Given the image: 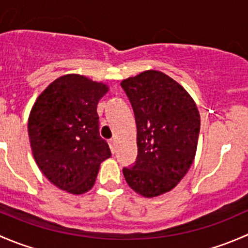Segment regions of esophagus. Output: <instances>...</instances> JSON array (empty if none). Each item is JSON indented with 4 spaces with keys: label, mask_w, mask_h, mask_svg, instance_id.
<instances>
[{
    "label": "esophagus",
    "mask_w": 248,
    "mask_h": 248,
    "mask_svg": "<svg viewBox=\"0 0 248 248\" xmlns=\"http://www.w3.org/2000/svg\"><path fill=\"white\" fill-rule=\"evenodd\" d=\"M108 142H109V146H110V149H111V151L115 152V146H116V139H115V138L109 139Z\"/></svg>",
    "instance_id": "34e87169"
}]
</instances>
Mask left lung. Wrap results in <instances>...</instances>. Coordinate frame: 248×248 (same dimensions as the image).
<instances>
[{
	"label": "left lung",
	"mask_w": 248,
	"mask_h": 248,
	"mask_svg": "<svg viewBox=\"0 0 248 248\" xmlns=\"http://www.w3.org/2000/svg\"><path fill=\"white\" fill-rule=\"evenodd\" d=\"M137 124L138 156L124 168L127 184L152 198L174 188L196 156L201 116L193 98L174 79L145 71L122 80Z\"/></svg>",
	"instance_id": "8db88e82"
}]
</instances>
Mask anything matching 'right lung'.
I'll return each mask as SVG.
<instances>
[{
    "label": "right lung",
    "instance_id": "obj_1",
    "mask_svg": "<svg viewBox=\"0 0 248 248\" xmlns=\"http://www.w3.org/2000/svg\"><path fill=\"white\" fill-rule=\"evenodd\" d=\"M103 82L79 74L57 78L42 92L29 117L34 161L51 184L72 194L90 191L99 166L111 156L99 136L98 101Z\"/></svg>",
    "mask_w": 248,
    "mask_h": 248
}]
</instances>
